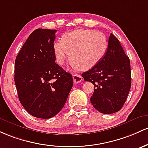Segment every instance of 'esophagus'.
I'll list each match as a JSON object with an SVG mask.
<instances>
[{"label":"esophagus","instance_id":"34e87169","mask_svg":"<svg viewBox=\"0 0 148 148\" xmlns=\"http://www.w3.org/2000/svg\"><path fill=\"white\" fill-rule=\"evenodd\" d=\"M73 82L75 84L80 82L82 80V77L79 74H73Z\"/></svg>","mask_w":148,"mask_h":148}]
</instances>
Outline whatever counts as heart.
Segmentation results:
<instances>
[{
	"label": "heart",
	"mask_w": 148,
	"mask_h": 148,
	"mask_svg": "<svg viewBox=\"0 0 148 148\" xmlns=\"http://www.w3.org/2000/svg\"><path fill=\"white\" fill-rule=\"evenodd\" d=\"M108 39L105 34L93 30L79 29L64 34L61 42L53 45L56 62L63 66L69 54L70 61L75 68L89 70L96 66L106 54Z\"/></svg>",
	"instance_id": "heart-1"
}]
</instances>
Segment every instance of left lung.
Returning a JSON list of instances; mask_svg holds the SVG:
<instances>
[{"label": "left lung", "instance_id": "left-lung-1", "mask_svg": "<svg viewBox=\"0 0 148 148\" xmlns=\"http://www.w3.org/2000/svg\"><path fill=\"white\" fill-rule=\"evenodd\" d=\"M82 77L94 85L90 101L99 112L112 114L123 107L132 84L130 60L114 35L111 34L109 37L103 57L92 69L83 73Z\"/></svg>", "mask_w": 148, "mask_h": 148}]
</instances>
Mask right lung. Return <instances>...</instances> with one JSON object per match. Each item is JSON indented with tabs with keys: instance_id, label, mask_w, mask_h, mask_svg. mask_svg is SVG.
I'll return each mask as SVG.
<instances>
[{
	"instance_id": "1",
	"label": "right lung",
	"mask_w": 148,
	"mask_h": 148,
	"mask_svg": "<svg viewBox=\"0 0 148 148\" xmlns=\"http://www.w3.org/2000/svg\"><path fill=\"white\" fill-rule=\"evenodd\" d=\"M56 30L36 29L15 59L14 82L19 101L34 117L49 119L60 112L73 84L72 75L55 63Z\"/></svg>"
}]
</instances>
